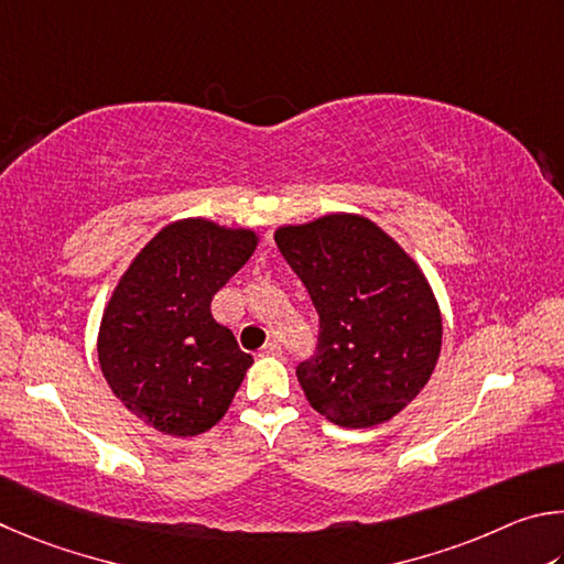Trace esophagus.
Here are the masks:
<instances>
[{"instance_id":"34e87169","label":"esophagus","mask_w":564,"mask_h":564,"mask_svg":"<svg viewBox=\"0 0 564 564\" xmlns=\"http://www.w3.org/2000/svg\"><path fill=\"white\" fill-rule=\"evenodd\" d=\"M280 354H282V347L276 341H267L260 349V357H280Z\"/></svg>"}]
</instances>
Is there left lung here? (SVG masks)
<instances>
[{
    "label": "left lung",
    "instance_id": "left-lung-1",
    "mask_svg": "<svg viewBox=\"0 0 564 564\" xmlns=\"http://www.w3.org/2000/svg\"><path fill=\"white\" fill-rule=\"evenodd\" d=\"M274 242L319 314L297 379L314 411L377 426L419 397L441 354V312L419 264L359 215L280 227Z\"/></svg>",
    "mask_w": 564,
    "mask_h": 564
}]
</instances>
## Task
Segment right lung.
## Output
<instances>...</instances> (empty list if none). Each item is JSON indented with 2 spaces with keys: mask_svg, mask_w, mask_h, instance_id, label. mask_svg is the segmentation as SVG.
Listing matches in <instances>:
<instances>
[{
  "mask_svg": "<svg viewBox=\"0 0 564 564\" xmlns=\"http://www.w3.org/2000/svg\"><path fill=\"white\" fill-rule=\"evenodd\" d=\"M257 237L181 220L148 242L113 290L98 361L123 406L171 436H197L230 409L252 357L215 322V292L250 260Z\"/></svg>",
  "mask_w": 564,
  "mask_h": 564,
  "instance_id": "add662e5",
  "label": "right lung"
}]
</instances>
